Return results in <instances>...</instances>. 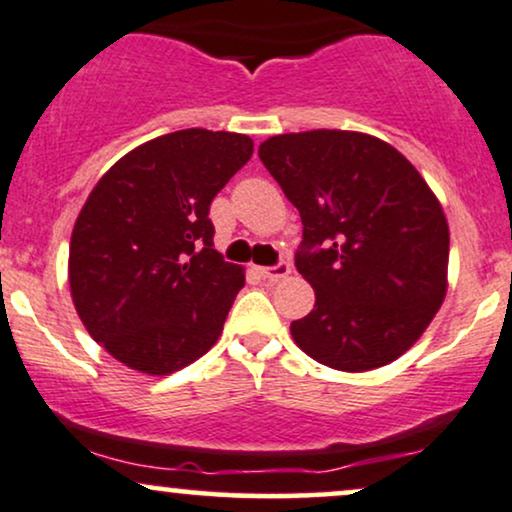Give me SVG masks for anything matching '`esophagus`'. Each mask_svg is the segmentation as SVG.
<instances>
[{
  "label": "esophagus",
  "mask_w": 512,
  "mask_h": 512,
  "mask_svg": "<svg viewBox=\"0 0 512 512\" xmlns=\"http://www.w3.org/2000/svg\"><path fill=\"white\" fill-rule=\"evenodd\" d=\"M258 275H261L263 280H282L290 275V263H278V266H270V268H256Z\"/></svg>",
  "instance_id": "esophagus-1"
}]
</instances>
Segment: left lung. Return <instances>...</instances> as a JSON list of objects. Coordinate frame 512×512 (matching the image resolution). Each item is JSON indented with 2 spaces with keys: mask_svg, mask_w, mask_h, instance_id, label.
I'll list each match as a JSON object with an SVG mask.
<instances>
[{
  "mask_svg": "<svg viewBox=\"0 0 512 512\" xmlns=\"http://www.w3.org/2000/svg\"><path fill=\"white\" fill-rule=\"evenodd\" d=\"M258 158L304 225L294 263L316 304L292 321L294 342L352 374L395 362L446 299L450 232L434 191L405 155L359 131L270 136Z\"/></svg>",
  "mask_w": 512,
  "mask_h": 512,
  "instance_id": "obj_1",
  "label": "left lung"
}]
</instances>
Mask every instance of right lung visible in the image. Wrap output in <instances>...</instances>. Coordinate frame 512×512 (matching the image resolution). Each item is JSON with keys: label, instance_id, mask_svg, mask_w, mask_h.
Instances as JSON below:
<instances>
[{"label": "right lung", "instance_id": "add662e5", "mask_svg": "<svg viewBox=\"0 0 512 512\" xmlns=\"http://www.w3.org/2000/svg\"><path fill=\"white\" fill-rule=\"evenodd\" d=\"M251 153L244 134L182 129L126 153L90 191L71 232V299L117 362L167 376L218 342L244 268L213 249L208 210Z\"/></svg>", "mask_w": 512, "mask_h": 512}]
</instances>
